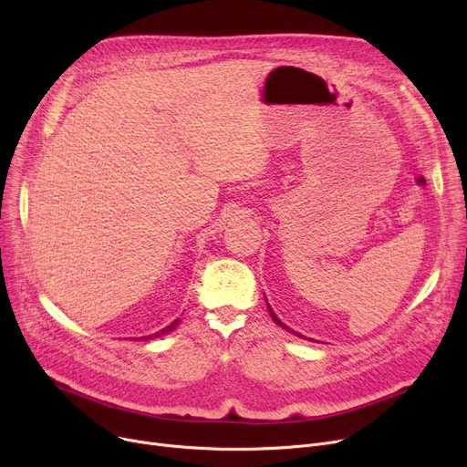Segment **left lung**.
Wrapping results in <instances>:
<instances>
[{"instance_id":"obj_1","label":"left lung","mask_w":467,"mask_h":467,"mask_svg":"<svg viewBox=\"0 0 467 467\" xmlns=\"http://www.w3.org/2000/svg\"><path fill=\"white\" fill-rule=\"evenodd\" d=\"M265 299H266V297H265ZM266 308H268V314H271V317H273V322H275L276 326H280L282 329H285V331H287V333H291V335H297V337H301L299 333H296V331H293V329H289V327H287L285 324H282V322H280V317H278V316L275 314V310L271 308V305H268V301H266Z\"/></svg>"}]
</instances>
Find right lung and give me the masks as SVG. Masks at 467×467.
Masks as SVG:
<instances>
[{
	"instance_id": "1",
	"label": "right lung",
	"mask_w": 467,
	"mask_h": 467,
	"mask_svg": "<svg viewBox=\"0 0 467 467\" xmlns=\"http://www.w3.org/2000/svg\"><path fill=\"white\" fill-rule=\"evenodd\" d=\"M178 326H180V317H178V320L171 322L170 326H166L164 329H161V331H157V333H153V335H145V337H140L138 340H155V338H159V337H164V335L171 333V331H174Z\"/></svg>"
}]
</instances>
